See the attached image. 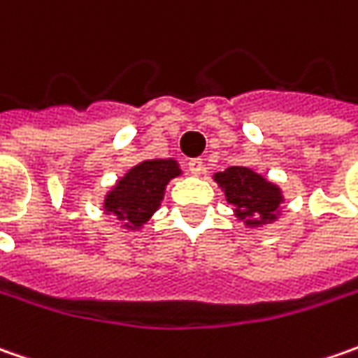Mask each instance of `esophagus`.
<instances>
[{"label":"esophagus","mask_w":358,"mask_h":358,"mask_svg":"<svg viewBox=\"0 0 358 358\" xmlns=\"http://www.w3.org/2000/svg\"><path fill=\"white\" fill-rule=\"evenodd\" d=\"M189 173H191V175H203V173H205L203 159H191V161H189Z\"/></svg>","instance_id":"1"}]
</instances>
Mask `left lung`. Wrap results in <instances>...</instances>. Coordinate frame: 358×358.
Segmentation results:
<instances>
[{"instance_id":"1","label":"left lung","mask_w":358,"mask_h":358,"mask_svg":"<svg viewBox=\"0 0 358 358\" xmlns=\"http://www.w3.org/2000/svg\"><path fill=\"white\" fill-rule=\"evenodd\" d=\"M213 179L225 191L227 201L235 207L237 219L247 227L273 223L281 213L282 193L275 183L249 167H227L215 173Z\"/></svg>"}]
</instances>
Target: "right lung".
<instances>
[{
	"instance_id": "add662e5",
	"label": "right lung",
	"mask_w": 358,
	"mask_h": 358,
	"mask_svg": "<svg viewBox=\"0 0 358 358\" xmlns=\"http://www.w3.org/2000/svg\"><path fill=\"white\" fill-rule=\"evenodd\" d=\"M179 175L181 169L175 159L141 161L105 195L103 211L123 221L125 229H141L159 209L167 183Z\"/></svg>"
}]
</instances>
